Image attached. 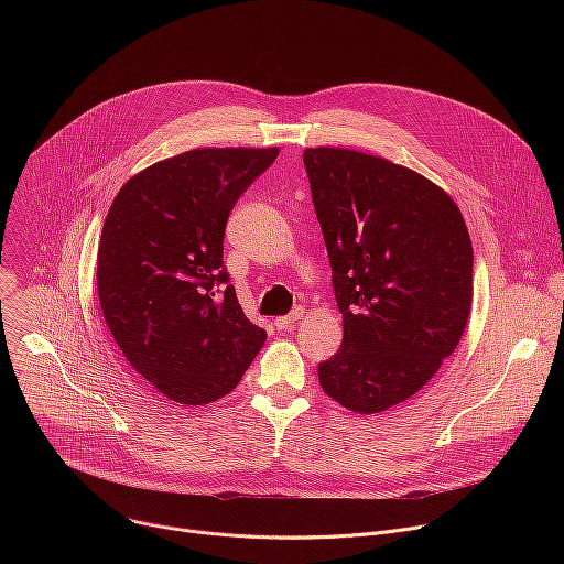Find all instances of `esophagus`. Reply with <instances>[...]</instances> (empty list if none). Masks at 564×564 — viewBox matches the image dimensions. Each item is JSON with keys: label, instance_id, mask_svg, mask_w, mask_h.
I'll use <instances>...</instances> for the list:
<instances>
[{"label": "esophagus", "instance_id": "34e87169", "mask_svg": "<svg viewBox=\"0 0 564 564\" xmlns=\"http://www.w3.org/2000/svg\"><path fill=\"white\" fill-rule=\"evenodd\" d=\"M301 314H303L301 310H294V312L288 314V316H276V318H274L276 330H292V326L301 318Z\"/></svg>", "mask_w": 564, "mask_h": 564}]
</instances>
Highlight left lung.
Here are the masks:
<instances>
[{
  "mask_svg": "<svg viewBox=\"0 0 564 564\" xmlns=\"http://www.w3.org/2000/svg\"><path fill=\"white\" fill-rule=\"evenodd\" d=\"M303 163L324 229L341 350L318 383L344 409L404 404L457 348L473 303V246L457 203L426 176L344 147Z\"/></svg>",
  "mask_w": 564,
  "mask_h": 564,
  "instance_id": "1",
  "label": "left lung"
}]
</instances>
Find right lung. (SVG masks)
<instances>
[{"label":"right lung","instance_id":"1","mask_svg":"<svg viewBox=\"0 0 564 564\" xmlns=\"http://www.w3.org/2000/svg\"><path fill=\"white\" fill-rule=\"evenodd\" d=\"M279 147H200L158 160L113 198L98 248L107 326L140 377L185 406L231 392L263 348L227 285L225 223Z\"/></svg>","mask_w":564,"mask_h":564}]
</instances>
